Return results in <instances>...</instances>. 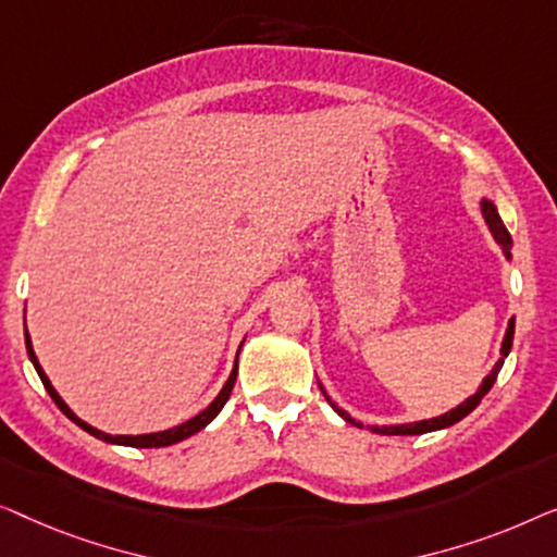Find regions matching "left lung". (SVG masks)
Instances as JSON below:
<instances>
[{
	"label": "left lung",
	"mask_w": 557,
	"mask_h": 557,
	"mask_svg": "<svg viewBox=\"0 0 557 557\" xmlns=\"http://www.w3.org/2000/svg\"><path fill=\"white\" fill-rule=\"evenodd\" d=\"M480 209H482L484 222H487V230L492 232V237H495V242L499 245V249H503V255L507 257V260H510V257H512V237H510V232H507V226L503 224V219H499V211H497V207H495V203H492L490 199H482V201H480ZM512 338H515V318H510V323H507V331H505V338H503V348H499V360L495 363V368H492V373H490V375H484L482 383H480V388H476L474 394L469 396V398H465V401H461V404L457 406V409L446 411V413H442V417H434V419L413 421V424H391V426H371V424H368L366 429H368V432H373V434H386V436H411V434H429V432H438V429H446V426L457 424V421L465 419L467 413H472V411L476 409V406H480L482 398L490 394L492 383L497 381L499 368H503L507 354H510V348H512ZM320 391H323V396L327 398V404H331L333 409L338 411V417H341L343 421H348V424H354V426H363V424H358V421H356L354 417H350L348 411H343L341 406H335V404H333V398L325 394V388H323V386H320Z\"/></svg>",
	"instance_id": "left-lung-1"
}]
</instances>
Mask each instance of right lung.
Instances as JSON below:
<instances>
[{"mask_svg": "<svg viewBox=\"0 0 557 557\" xmlns=\"http://www.w3.org/2000/svg\"><path fill=\"white\" fill-rule=\"evenodd\" d=\"M25 312H27V308H25ZM242 343H245V341H242ZM242 343H239V350H242ZM25 346H27V356H29V360H33L37 375H40L45 391H47V394H50L52 401L58 404V409H60L62 413H65V417H67L70 421H75V424L81 426L83 432L92 434L96 438H100V442L121 444V446H136V449H153V446H171V444H178V442H184V438H189V436H194L197 432H201V429L207 426V424H211V421L216 419V413L224 409L226 398H230L232 388H234V381H237V360H234V368H232L230 379H226V383L222 386V391H219L214 401H211L203 411H199L194 419L184 421V424H178V426H171V429H166V432H151V434H115V436H113V434L100 432V429H96V426H90L88 421H83L81 417H75L73 409H70V406H67L65 401H62V396L58 394V391H54L50 379H47V373L42 371L40 360H37V356H35L33 338H29V333H27V320H25ZM237 358H239V354H237Z\"/></svg>", "mask_w": 557, "mask_h": 557, "instance_id": "obj_1", "label": "right lung"}]
</instances>
